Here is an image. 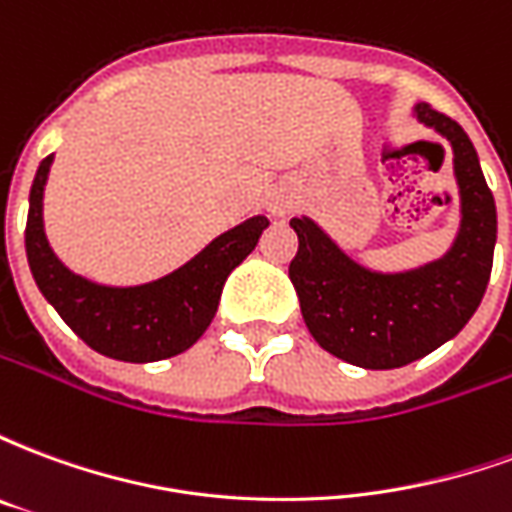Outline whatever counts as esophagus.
Wrapping results in <instances>:
<instances>
[{"instance_id":"esophagus-1","label":"esophagus","mask_w":512,"mask_h":512,"mask_svg":"<svg viewBox=\"0 0 512 512\" xmlns=\"http://www.w3.org/2000/svg\"><path fill=\"white\" fill-rule=\"evenodd\" d=\"M293 208V194L285 189H274L268 194V211L271 213H288Z\"/></svg>"}]
</instances>
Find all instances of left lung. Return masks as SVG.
Wrapping results in <instances>:
<instances>
[{"label":"left lung","mask_w":512,"mask_h":512,"mask_svg":"<svg viewBox=\"0 0 512 512\" xmlns=\"http://www.w3.org/2000/svg\"><path fill=\"white\" fill-rule=\"evenodd\" d=\"M417 117L455 150L463 224L444 260L411 274H373L348 260L310 219H290L299 252L288 274L307 329L323 351L367 370L411 365L455 337L480 307L494 266V194L469 136L430 104H419Z\"/></svg>","instance_id":"8db88e82"}]
</instances>
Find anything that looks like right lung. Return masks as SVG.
I'll use <instances>...</instances> for the list:
<instances>
[{"label":"right lung","mask_w":512,"mask_h":512,"mask_svg":"<svg viewBox=\"0 0 512 512\" xmlns=\"http://www.w3.org/2000/svg\"><path fill=\"white\" fill-rule=\"evenodd\" d=\"M49 167L51 156H46L29 191L24 233L29 268L40 293L84 343L109 359L142 365L183 354L213 321L224 282L257 246V238L268 227L266 216H255L219 235L191 263L158 282L139 288H104L71 274L54 257L43 235L40 211Z\"/></svg>","instance_id":"add662e5"}]
</instances>
